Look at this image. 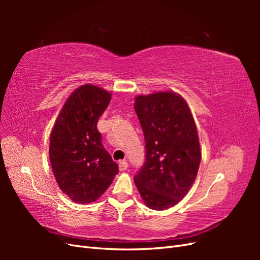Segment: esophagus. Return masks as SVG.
<instances>
[{"instance_id": "1", "label": "esophagus", "mask_w": 260, "mask_h": 260, "mask_svg": "<svg viewBox=\"0 0 260 260\" xmlns=\"http://www.w3.org/2000/svg\"><path fill=\"white\" fill-rule=\"evenodd\" d=\"M127 168H128V162L125 160H120L119 161V170L124 171V170H127Z\"/></svg>"}]
</instances>
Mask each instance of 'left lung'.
Returning <instances> with one entry per match:
<instances>
[{
	"label": "left lung",
	"mask_w": 260,
	"mask_h": 260,
	"mask_svg": "<svg viewBox=\"0 0 260 260\" xmlns=\"http://www.w3.org/2000/svg\"><path fill=\"white\" fill-rule=\"evenodd\" d=\"M145 140V161L133 178L147 207L168 209L194 183L202 158L198 130L186 102L172 92L136 98Z\"/></svg>",
	"instance_id": "obj_1"
}]
</instances>
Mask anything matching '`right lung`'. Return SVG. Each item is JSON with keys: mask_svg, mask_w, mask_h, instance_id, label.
<instances>
[{"mask_svg": "<svg viewBox=\"0 0 260 260\" xmlns=\"http://www.w3.org/2000/svg\"><path fill=\"white\" fill-rule=\"evenodd\" d=\"M112 94L84 84L68 98L50 138V160L60 190L79 204L95 202L119 172L102 144L98 121Z\"/></svg>", "mask_w": 260, "mask_h": 260, "instance_id": "1", "label": "right lung"}]
</instances>
